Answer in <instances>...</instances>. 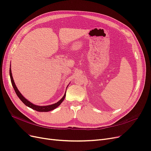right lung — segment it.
I'll use <instances>...</instances> for the list:
<instances>
[{
	"label": "right lung",
	"instance_id": "1",
	"mask_svg": "<svg viewBox=\"0 0 151 151\" xmlns=\"http://www.w3.org/2000/svg\"><path fill=\"white\" fill-rule=\"evenodd\" d=\"M9 73H10L11 83H12V85L13 86V88H14V90H15V91L17 94V96L19 98V99L27 106L29 107V108H30L33 109H34V110L37 111H39V112H48V111H52V110H53L55 108H57L58 106L63 102V101L65 98L66 93H65L63 98H61L60 100V101H58L57 103H56L55 104H51V105H48V106H37V105H35V104H33V103H32L29 101H28V100L25 98H24L23 96V95H22V94L20 93V92L19 91L17 88V86L15 84V82L13 80V77H12V71H11V68H10Z\"/></svg>",
	"mask_w": 151,
	"mask_h": 151
}]
</instances>
